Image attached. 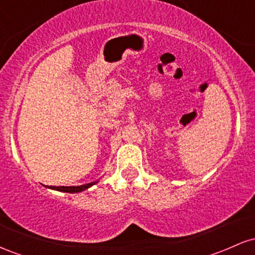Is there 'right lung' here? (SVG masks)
Instances as JSON below:
<instances>
[{"label":"right lung","mask_w":255,"mask_h":255,"mask_svg":"<svg viewBox=\"0 0 255 255\" xmlns=\"http://www.w3.org/2000/svg\"><path fill=\"white\" fill-rule=\"evenodd\" d=\"M95 183L97 182H91V183H86L83 184V186H72V187H50L51 189H55V191H60V192H66V193H79V192H83L85 189L90 188L91 186H93Z\"/></svg>","instance_id":"right-lung-1"}]
</instances>
